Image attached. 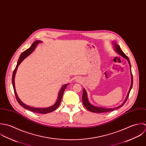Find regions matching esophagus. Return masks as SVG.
<instances>
[{
	"mask_svg": "<svg viewBox=\"0 0 146 146\" xmlns=\"http://www.w3.org/2000/svg\"><path fill=\"white\" fill-rule=\"evenodd\" d=\"M81 78H77V80H76V81L77 82H81Z\"/></svg>",
	"mask_w": 146,
	"mask_h": 146,
	"instance_id": "1",
	"label": "esophagus"
}]
</instances>
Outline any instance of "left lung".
Wrapping results in <instances>:
<instances>
[{"label": "left lung", "mask_w": 146, "mask_h": 146, "mask_svg": "<svg viewBox=\"0 0 146 146\" xmlns=\"http://www.w3.org/2000/svg\"><path fill=\"white\" fill-rule=\"evenodd\" d=\"M115 50L117 52H118V54H119L121 56H122L123 58H126V60H128V62L129 63V65H130V70H131V65H130V61H129V59L128 58V57L123 52V51L121 50V48L119 47V46L118 45H117L116 44H115ZM131 86H130V88L129 89V91L128 92V94H127V95L126 96V98L125 99V101L123 102V103L119 106L116 107V108H102V107H95V106H94L92 105H91L88 99V96H87V93H86V90L84 88L83 89V95H82V102H83V104L84 105V106L85 107V108L88 110L89 111H91L92 112H94V113H104V112H111V111H113V110H116L118 108H119L120 107H121L122 106H123V104L125 103V102H126L128 97H129V94H130V90L132 88L133 86V75H132V73H131Z\"/></svg>", "instance_id": "obj_1"}]
</instances>
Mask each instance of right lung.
Listing matches in <instances>:
<instances>
[{"label": "right lung", "mask_w": 146, "mask_h": 146, "mask_svg": "<svg viewBox=\"0 0 146 146\" xmlns=\"http://www.w3.org/2000/svg\"><path fill=\"white\" fill-rule=\"evenodd\" d=\"M39 43H41V42L40 40H36L35 41L33 44L31 46V47L29 48L28 49H27V50H25V51H24L21 55H20V58L18 60V61H17V65L13 71V75H12V85H13V90H14V92H15V96H16V98L17 99V101L18 102V103L20 104V106H21L23 107H24V108L29 110L30 111H31V112H35V113H42V114H46V113H50L54 111H55L60 104V102H61V99H62V95H63V94H64V92L65 90V88H66V86H68V84H66V85H64L62 88L60 90V92H59V94H58V97L56 103L53 105L51 107H48V108H34V107H29L25 104H24L21 100L19 98L17 95V93L16 92V90H15V74H16V70H17V67L19 66V65L20 64V63L24 60V59L26 58L28 56H29L30 54L34 51L35 46H36L37 44Z\"/></svg>", "instance_id": "add662e5"}]
</instances>
